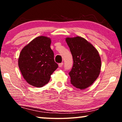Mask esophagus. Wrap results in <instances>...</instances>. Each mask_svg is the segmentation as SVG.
<instances>
[{
    "mask_svg": "<svg viewBox=\"0 0 122 122\" xmlns=\"http://www.w3.org/2000/svg\"><path fill=\"white\" fill-rule=\"evenodd\" d=\"M63 65V62H61V63H59V67H62Z\"/></svg>",
    "mask_w": 122,
    "mask_h": 122,
    "instance_id": "34e87169",
    "label": "esophagus"
}]
</instances>
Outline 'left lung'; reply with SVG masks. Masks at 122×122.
Returning <instances> with one entry per match:
<instances>
[{
    "mask_svg": "<svg viewBox=\"0 0 122 122\" xmlns=\"http://www.w3.org/2000/svg\"><path fill=\"white\" fill-rule=\"evenodd\" d=\"M66 40L74 62L69 73L71 84L76 88L84 89L98 77L101 67L100 56L97 49L82 37L67 38Z\"/></svg>",
    "mask_w": 122,
    "mask_h": 122,
    "instance_id": "1",
    "label": "left lung"
}]
</instances>
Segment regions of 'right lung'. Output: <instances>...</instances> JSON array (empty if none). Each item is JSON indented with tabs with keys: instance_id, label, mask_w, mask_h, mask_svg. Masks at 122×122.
Wrapping results in <instances>:
<instances>
[{
	"instance_id": "add662e5",
	"label": "right lung",
	"mask_w": 122,
	"mask_h": 122,
	"mask_svg": "<svg viewBox=\"0 0 122 122\" xmlns=\"http://www.w3.org/2000/svg\"><path fill=\"white\" fill-rule=\"evenodd\" d=\"M51 44L50 38L38 36L21 51L18 66L25 80L30 85L42 87L48 83L51 75L58 68Z\"/></svg>"
}]
</instances>
